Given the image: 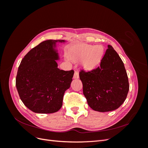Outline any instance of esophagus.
Listing matches in <instances>:
<instances>
[{
    "instance_id": "34e87169",
    "label": "esophagus",
    "mask_w": 148,
    "mask_h": 148,
    "mask_svg": "<svg viewBox=\"0 0 148 148\" xmlns=\"http://www.w3.org/2000/svg\"><path fill=\"white\" fill-rule=\"evenodd\" d=\"M73 78L74 79H78L79 78V73L78 71H75V73L73 75Z\"/></svg>"
}]
</instances>
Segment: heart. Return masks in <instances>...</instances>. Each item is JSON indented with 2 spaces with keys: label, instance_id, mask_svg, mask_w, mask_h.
I'll return each mask as SVG.
<instances>
[{
  "label": "heart",
  "instance_id": "obj_1",
  "mask_svg": "<svg viewBox=\"0 0 148 148\" xmlns=\"http://www.w3.org/2000/svg\"><path fill=\"white\" fill-rule=\"evenodd\" d=\"M104 53L102 46H93L86 44H78L70 52V57L75 60L83 59V65L87 70L93 69L99 64Z\"/></svg>",
  "mask_w": 148,
  "mask_h": 148
}]
</instances>
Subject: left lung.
<instances>
[{
    "label": "left lung",
    "instance_id": "8db88e82",
    "mask_svg": "<svg viewBox=\"0 0 148 148\" xmlns=\"http://www.w3.org/2000/svg\"><path fill=\"white\" fill-rule=\"evenodd\" d=\"M107 47L99 67L87 73L83 70L79 73L89 106L100 112L118 109L126 99L129 91L123 62L112 47L108 45Z\"/></svg>",
    "mask_w": 148,
    "mask_h": 148
}]
</instances>
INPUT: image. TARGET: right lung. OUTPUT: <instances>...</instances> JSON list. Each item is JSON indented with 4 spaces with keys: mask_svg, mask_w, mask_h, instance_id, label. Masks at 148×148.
I'll use <instances>...</instances> for the list:
<instances>
[{
    "mask_svg": "<svg viewBox=\"0 0 148 148\" xmlns=\"http://www.w3.org/2000/svg\"><path fill=\"white\" fill-rule=\"evenodd\" d=\"M65 40H47L28 52L18 69L16 87L25 106L37 114H52L62 106L74 71L58 68L57 46Z\"/></svg>",
    "mask_w": 148,
    "mask_h": 148,
    "instance_id": "right-lung-1",
    "label": "right lung"
}]
</instances>
